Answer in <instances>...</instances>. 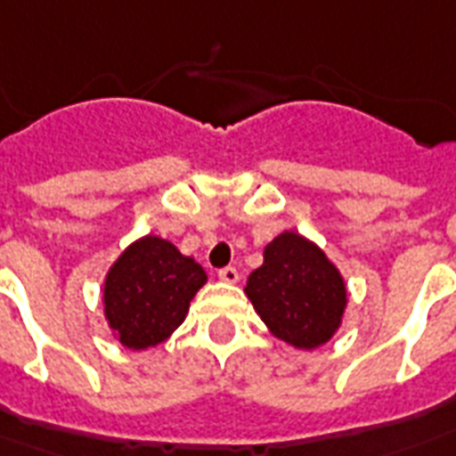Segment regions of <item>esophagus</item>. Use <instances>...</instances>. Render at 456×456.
I'll return each mask as SVG.
<instances>
[{
	"mask_svg": "<svg viewBox=\"0 0 456 456\" xmlns=\"http://www.w3.org/2000/svg\"><path fill=\"white\" fill-rule=\"evenodd\" d=\"M218 278H221V281H224V283H238V278H240V273H238V268L235 266H225V268H221V271H218Z\"/></svg>",
	"mask_w": 456,
	"mask_h": 456,
	"instance_id": "34e87169",
	"label": "esophagus"
}]
</instances>
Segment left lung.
I'll return each instance as SVG.
<instances>
[{
  "label": "left lung",
  "instance_id": "obj_1",
  "mask_svg": "<svg viewBox=\"0 0 456 456\" xmlns=\"http://www.w3.org/2000/svg\"><path fill=\"white\" fill-rule=\"evenodd\" d=\"M247 297L278 340L297 349L326 345L340 328L347 288L321 247L285 231L264 249V264L249 273Z\"/></svg>",
  "mask_w": 456,
  "mask_h": 456
}]
</instances>
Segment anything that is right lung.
Instances as JSON below:
<instances>
[{
    "label": "right lung",
    "instance_id": "add662e5",
    "mask_svg": "<svg viewBox=\"0 0 456 456\" xmlns=\"http://www.w3.org/2000/svg\"><path fill=\"white\" fill-rule=\"evenodd\" d=\"M207 283L192 256L157 235L135 240L109 268L104 316L116 340L128 349L164 342L185 321L190 302Z\"/></svg>",
    "mask_w": 456,
    "mask_h": 456
}]
</instances>
